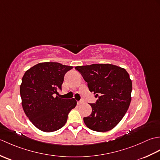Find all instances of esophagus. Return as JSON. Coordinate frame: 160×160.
<instances>
[{
    "label": "esophagus",
    "instance_id": "esophagus-1",
    "mask_svg": "<svg viewBox=\"0 0 160 160\" xmlns=\"http://www.w3.org/2000/svg\"><path fill=\"white\" fill-rule=\"evenodd\" d=\"M78 104L79 105V104H82L83 103V101H82V100H80V101H78Z\"/></svg>",
    "mask_w": 160,
    "mask_h": 160
}]
</instances>
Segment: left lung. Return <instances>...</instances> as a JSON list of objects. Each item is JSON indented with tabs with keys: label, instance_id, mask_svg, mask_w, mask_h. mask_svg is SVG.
Returning a JSON list of instances; mask_svg holds the SVG:
<instances>
[{
	"label": "left lung",
	"instance_id": "8db88e82",
	"mask_svg": "<svg viewBox=\"0 0 160 160\" xmlns=\"http://www.w3.org/2000/svg\"><path fill=\"white\" fill-rule=\"evenodd\" d=\"M98 98L89 116L83 118L87 127L98 132L113 129L124 116L131 100L132 82L124 69L111 64H93L75 67Z\"/></svg>",
	"mask_w": 160,
	"mask_h": 160
}]
</instances>
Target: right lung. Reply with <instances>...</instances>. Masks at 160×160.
<instances>
[{"label": "right lung", "instance_id": "1", "mask_svg": "<svg viewBox=\"0 0 160 160\" xmlns=\"http://www.w3.org/2000/svg\"><path fill=\"white\" fill-rule=\"evenodd\" d=\"M71 69L58 62H40L24 74L20 87L22 106L29 120L40 131L49 132L62 128L76 107L74 98L55 97L62 89L64 75Z\"/></svg>", "mask_w": 160, "mask_h": 160}]
</instances>
